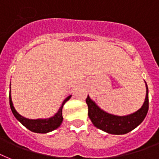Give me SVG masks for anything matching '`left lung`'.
<instances>
[{
    "instance_id": "left-lung-1",
    "label": "left lung",
    "mask_w": 159,
    "mask_h": 159,
    "mask_svg": "<svg viewBox=\"0 0 159 159\" xmlns=\"http://www.w3.org/2000/svg\"><path fill=\"white\" fill-rule=\"evenodd\" d=\"M88 106V116L94 126L109 134L123 135L128 133L141 123L149 110V91L146 85V97L144 103L138 111L127 116H115L101 110L90 99L86 100Z\"/></svg>"
}]
</instances>
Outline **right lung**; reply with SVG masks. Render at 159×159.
<instances>
[{
    "label": "right lung",
    "instance_id": "add662e5",
    "mask_svg": "<svg viewBox=\"0 0 159 159\" xmlns=\"http://www.w3.org/2000/svg\"><path fill=\"white\" fill-rule=\"evenodd\" d=\"M71 98V95L68 96L65 100L63 101L61 106L59 108L58 113L55 114L54 117L47 118V119H28L25 117H22L21 115H19V113H17L16 110L15 109L14 106H13L12 100H11V96H10V109L12 111L13 114L15 115L17 119L19 120V122H21L22 124L25 126L26 128H28V130H30L31 131L33 132H37V133H47L50 131L55 130V129L58 128L60 124L62 123L63 121V116H62V109H63V106L64 104L68 101Z\"/></svg>",
    "mask_w": 159,
    "mask_h": 159
}]
</instances>
